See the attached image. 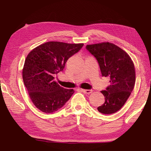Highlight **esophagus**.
<instances>
[{
	"instance_id": "1",
	"label": "esophagus",
	"mask_w": 151,
	"mask_h": 151,
	"mask_svg": "<svg viewBox=\"0 0 151 151\" xmlns=\"http://www.w3.org/2000/svg\"><path fill=\"white\" fill-rule=\"evenodd\" d=\"M81 91H83L84 93H88V94H90V93H91L93 91L92 90H84V89H81Z\"/></svg>"
}]
</instances>
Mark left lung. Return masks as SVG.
<instances>
[{"label": "left lung", "mask_w": 151, "mask_h": 151, "mask_svg": "<svg viewBox=\"0 0 151 151\" xmlns=\"http://www.w3.org/2000/svg\"><path fill=\"white\" fill-rule=\"evenodd\" d=\"M86 48L96 58L102 76L110 78V85L101 91L105 103L97 110L104 114L116 113L125 104L134 88V63L126 52L114 44H90Z\"/></svg>", "instance_id": "left-lung-1"}]
</instances>
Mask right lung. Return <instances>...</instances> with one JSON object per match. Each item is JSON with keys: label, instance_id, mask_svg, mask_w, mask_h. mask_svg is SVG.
I'll list each match as a JSON object with an SVG mask.
<instances>
[{"label": "right lung", "instance_id": "1", "mask_svg": "<svg viewBox=\"0 0 151 151\" xmlns=\"http://www.w3.org/2000/svg\"><path fill=\"white\" fill-rule=\"evenodd\" d=\"M83 46L48 42L37 46L27 56L22 73L23 82L33 104L43 113L58 111L75 92L56 83L54 76L63 71L68 59Z\"/></svg>", "mask_w": 151, "mask_h": 151}]
</instances>
